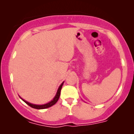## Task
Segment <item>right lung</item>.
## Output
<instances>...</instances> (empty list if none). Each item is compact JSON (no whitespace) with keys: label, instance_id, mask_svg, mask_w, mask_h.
Returning <instances> with one entry per match:
<instances>
[{"label":"right lung","instance_id":"add662e5","mask_svg":"<svg viewBox=\"0 0 134 134\" xmlns=\"http://www.w3.org/2000/svg\"><path fill=\"white\" fill-rule=\"evenodd\" d=\"M63 84H64V82H62V84H61V85L60 86L59 88H58V90L57 91V93L56 95H55V96L54 97V98L53 99V100L50 101V102L48 103L47 104H42V105H38V104H31L30 103H28L27 101L24 100V99H23V101H24V102L26 103L27 105H29L30 107H31V108H35V109H38V110H40V109H45V108H49L50 107H52V106L54 105V104L56 103L57 102V101L58 100V99H59V97H60V91H61V89H62V87L63 86Z\"/></svg>","mask_w":134,"mask_h":134}]
</instances>
